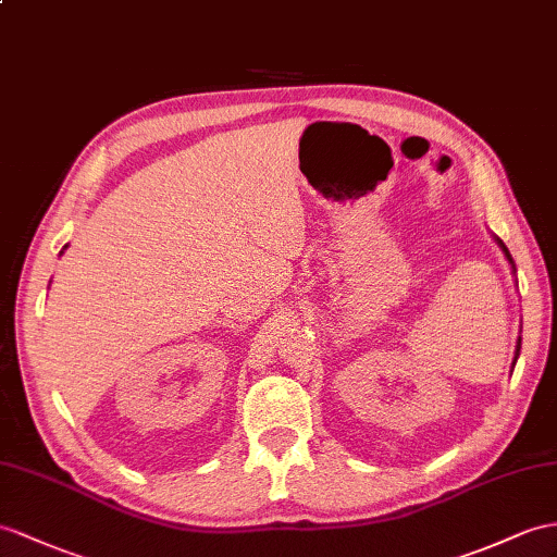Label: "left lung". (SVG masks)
Masks as SVG:
<instances>
[{
  "label": "left lung",
  "mask_w": 557,
  "mask_h": 557,
  "mask_svg": "<svg viewBox=\"0 0 557 557\" xmlns=\"http://www.w3.org/2000/svg\"><path fill=\"white\" fill-rule=\"evenodd\" d=\"M496 243H498V246H500V248H504V252H506V257H508V262H510V264H512V257H510V252H508V248H506V246H504V240H500V238H496ZM512 269H515V264H512ZM520 345H522V343H518V351H520Z\"/></svg>",
  "instance_id": "left-lung-1"
}]
</instances>
